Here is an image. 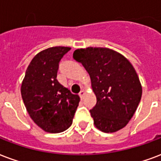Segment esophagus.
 I'll list each match as a JSON object with an SVG mask.
<instances>
[{"label": "esophagus", "instance_id": "obj_1", "mask_svg": "<svg viewBox=\"0 0 161 161\" xmlns=\"http://www.w3.org/2000/svg\"><path fill=\"white\" fill-rule=\"evenodd\" d=\"M84 94H85V92L83 91V90H82V91H80V93L78 94V95H79V97H80L81 99H83V96H84Z\"/></svg>", "mask_w": 161, "mask_h": 161}]
</instances>
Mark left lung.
Instances as JSON below:
<instances>
[{
	"label": "left lung",
	"instance_id": "left-lung-1",
	"mask_svg": "<svg viewBox=\"0 0 161 161\" xmlns=\"http://www.w3.org/2000/svg\"><path fill=\"white\" fill-rule=\"evenodd\" d=\"M72 57L90 76L97 101L89 111L95 127L104 132L123 128L142 97V86L132 65L122 55L108 48L78 49Z\"/></svg>",
	"mask_w": 161,
	"mask_h": 161
}]
</instances>
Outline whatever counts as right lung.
I'll return each mask as SVG.
<instances>
[{"mask_svg": "<svg viewBox=\"0 0 161 161\" xmlns=\"http://www.w3.org/2000/svg\"><path fill=\"white\" fill-rule=\"evenodd\" d=\"M70 50L56 46L37 54L27 68L21 87L32 120L51 133L63 132L72 125L80 100L56 79L59 63Z\"/></svg>", "mask_w": 161, "mask_h": 161, "instance_id": "right-lung-1", "label": "right lung"}]
</instances>
